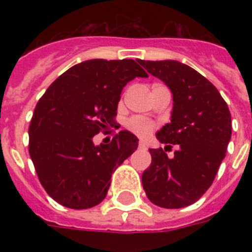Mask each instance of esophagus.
Segmentation results:
<instances>
[{
	"label": "esophagus",
	"instance_id": "esophagus-1",
	"mask_svg": "<svg viewBox=\"0 0 252 252\" xmlns=\"http://www.w3.org/2000/svg\"><path fill=\"white\" fill-rule=\"evenodd\" d=\"M138 148H141V149H146L145 141H140V142H138Z\"/></svg>",
	"mask_w": 252,
	"mask_h": 252
}]
</instances>
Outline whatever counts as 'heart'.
Masks as SVG:
<instances>
[{"label":"heart","instance_id":"1","mask_svg":"<svg viewBox=\"0 0 252 252\" xmlns=\"http://www.w3.org/2000/svg\"><path fill=\"white\" fill-rule=\"evenodd\" d=\"M126 128L133 132L137 136H146L153 132L154 124L148 119L141 118V116H133L126 122Z\"/></svg>","mask_w":252,"mask_h":252}]
</instances>
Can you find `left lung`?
Returning a JSON list of instances; mask_svg holds the SVG:
<instances>
[{"instance_id": "left-lung-1", "label": "left lung", "mask_w": 252, "mask_h": 252, "mask_svg": "<svg viewBox=\"0 0 252 252\" xmlns=\"http://www.w3.org/2000/svg\"><path fill=\"white\" fill-rule=\"evenodd\" d=\"M138 63L171 90V122L157 132L165 150L149 149L152 163L142 187L153 204L167 209L191 205L212 186L231 138V115L215 85L175 60ZM176 145L174 157L165 150Z\"/></svg>"}]
</instances>
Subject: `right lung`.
<instances>
[{"label": "right lung", "mask_w": 252, "mask_h": 252, "mask_svg": "<svg viewBox=\"0 0 252 252\" xmlns=\"http://www.w3.org/2000/svg\"><path fill=\"white\" fill-rule=\"evenodd\" d=\"M148 77L134 60H87L63 73L39 99L29 128L30 157L51 197L72 209L102 203L112 172L138 146L128 130L110 144L93 137L114 126L123 87Z\"/></svg>", "instance_id": "obj_1"}]
</instances>
